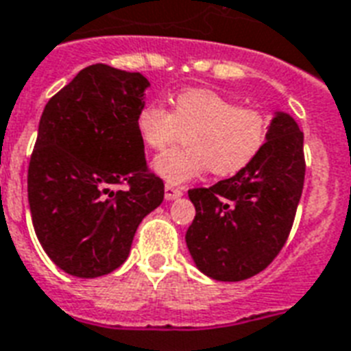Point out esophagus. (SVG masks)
<instances>
[{"mask_svg": "<svg viewBox=\"0 0 351 351\" xmlns=\"http://www.w3.org/2000/svg\"><path fill=\"white\" fill-rule=\"evenodd\" d=\"M165 200H175V198L182 197V189L176 186H171V184H165Z\"/></svg>", "mask_w": 351, "mask_h": 351, "instance_id": "obj_1", "label": "esophagus"}]
</instances>
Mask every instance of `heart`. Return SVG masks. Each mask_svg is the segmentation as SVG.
<instances>
[{"instance_id":"1","label":"heart","mask_w":351,"mask_h":351,"mask_svg":"<svg viewBox=\"0 0 351 351\" xmlns=\"http://www.w3.org/2000/svg\"><path fill=\"white\" fill-rule=\"evenodd\" d=\"M134 127L149 149H164L187 133L184 149L158 154L153 169L169 184H184L208 169L231 176L245 169L264 147L269 120L256 107L211 89H184L173 98V111L147 104L136 114Z\"/></svg>"}]
</instances>
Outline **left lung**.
Listing matches in <instances>:
<instances>
[{"instance_id": "1", "label": "left lung", "mask_w": 351, "mask_h": 351, "mask_svg": "<svg viewBox=\"0 0 351 351\" xmlns=\"http://www.w3.org/2000/svg\"><path fill=\"white\" fill-rule=\"evenodd\" d=\"M304 134L277 111L264 147L245 169L189 191L195 220L187 250L204 275L239 282L266 269L282 250L304 186Z\"/></svg>"}]
</instances>
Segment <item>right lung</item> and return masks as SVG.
<instances>
[{
  "mask_svg": "<svg viewBox=\"0 0 351 351\" xmlns=\"http://www.w3.org/2000/svg\"><path fill=\"white\" fill-rule=\"evenodd\" d=\"M147 87L140 73L96 63L43 109L27 178L30 215L41 247L73 277L120 267L143 217L164 200L134 127Z\"/></svg>",
  "mask_w": 351,
  "mask_h": 351,
  "instance_id": "obj_1",
  "label": "right lung"
}]
</instances>
